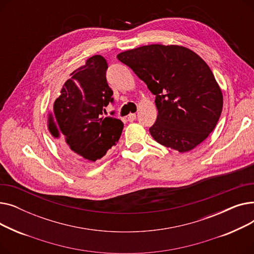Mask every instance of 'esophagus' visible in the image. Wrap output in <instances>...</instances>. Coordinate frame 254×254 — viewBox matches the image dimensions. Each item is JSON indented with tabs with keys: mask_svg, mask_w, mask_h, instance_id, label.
Returning a JSON list of instances; mask_svg holds the SVG:
<instances>
[{
	"mask_svg": "<svg viewBox=\"0 0 254 254\" xmlns=\"http://www.w3.org/2000/svg\"><path fill=\"white\" fill-rule=\"evenodd\" d=\"M136 117H137V115L135 114V113H130V114H128V116H127V120L129 123H132L134 122V120L136 119Z\"/></svg>",
	"mask_w": 254,
	"mask_h": 254,
	"instance_id": "1",
	"label": "esophagus"
}]
</instances>
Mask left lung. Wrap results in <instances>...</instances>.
<instances>
[{
  "mask_svg": "<svg viewBox=\"0 0 254 254\" xmlns=\"http://www.w3.org/2000/svg\"><path fill=\"white\" fill-rule=\"evenodd\" d=\"M155 96L157 117L149 131L166 147L186 152L216 127L222 92L209 65L196 53L177 45L152 44L119 53Z\"/></svg>",
  "mask_w": 254,
  "mask_h": 254,
  "instance_id": "obj_1",
  "label": "left lung"
}]
</instances>
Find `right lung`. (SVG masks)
<instances>
[{"mask_svg":"<svg viewBox=\"0 0 254 254\" xmlns=\"http://www.w3.org/2000/svg\"><path fill=\"white\" fill-rule=\"evenodd\" d=\"M107 69L108 64L102 56L89 58L71 74L53 103L49 130L61 139L66 155L74 162H96L122 136V120L102 116L106 107L114 102L106 79Z\"/></svg>","mask_w":254,"mask_h":254,"instance_id":"1","label":"right lung"}]
</instances>
